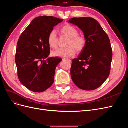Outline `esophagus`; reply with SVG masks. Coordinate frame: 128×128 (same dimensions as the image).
<instances>
[{
  "label": "esophagus",
  "instance_id": "esophagus-1",
  "mask_svg": "<svg viewBox=\"0 0 128 128\" xmlns=\"http://www.w3.org/2000/svg\"><path fill=\"white\" fill-rule=\"evenodd\" d=\"M63 60H67V61H68L69 62H71V60H70V59H63Z\"/></svg>",
  "mask_w": 128,
  "mask_h": 128
}]
</instances>
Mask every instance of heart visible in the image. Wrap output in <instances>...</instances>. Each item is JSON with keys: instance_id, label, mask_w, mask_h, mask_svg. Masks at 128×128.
<instances>
[{"instance_id": "heart-1", "label": "heart", "mask_w": 128, "mask_h": 128, "mask_svg": "<svg viewBox=\"0 0 128 128\" xmlns=\"http://www.w3.org/2000/svg\"><path fill=\"white\" fill-rule=\"evenodd\" d=\"M60 32L63 35L69 38L67 46L64 48H59L52 52L54 56L69 58L74 56L76 50L78 52L83 51L87 43L86 38L82 34H78V31L75 26L70 24H66L60 29ZM48 43L52 48L58 47V38L54 30L50 32L48 36Z\"/></svg>"}]
</instances>
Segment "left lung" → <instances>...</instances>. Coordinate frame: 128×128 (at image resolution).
<instances>
[{
    "label": "left lung",
    "mask_w": 128,
    "mask_h": 128,
    "mask_svg": "<svg viewBox=\"0 0 128 128\" xmlns=\"http://www.w3.org/2000/svg\"><path fill=\"white\" fill-rule=\"evenodd\" d=\"M68 22L78 26L86 38L87 43L78 58L72 60V79L82 90H96L109 76L113 56L107 34L95 19L74 18Z\"/></svg>",
    "instance_id": "left-lung-1"
}]
</instances>
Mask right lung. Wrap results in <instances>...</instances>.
Masks as SVG:
<instances>
[{
	"mask_svg": "<svg viewBox=\"0 0 128 128\" xmlns=\"http://www.w3.org/2000/svg\"><path fill=\"white\" fill-rule=\"evenodd\" d=\"M62 21L51 16L37 17L18 38L15 57L18 78L30 91L42 92L54 82L56 68L62 59H46L50 53L48 36L53 27Z\"/></svg>",
	"mask_w": 128,
	"mask_h": 128,
	"instance_id": "obj_1",
	"label": "right lung"
}]
</instances>
